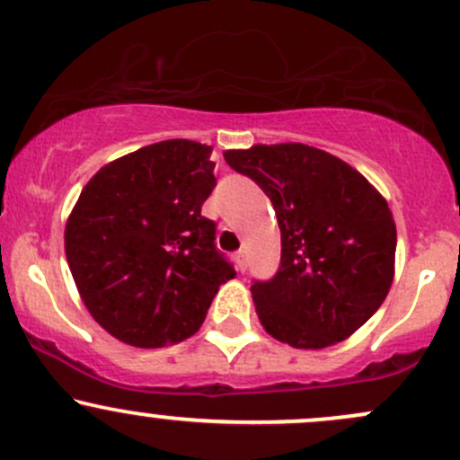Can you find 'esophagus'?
<instances>
[{
    "mask_svg": "<svg viewBox=\"0 0 460 460\" xmlns=\"http://www.w3.org/2000/svg\"><path fill=\"white\" fill-rule=\"evenodd\" d=\"M234 263H236V270L245 271V268H248V261H245V250L236 252V254H234Z\"/></svg>",
    "mask_w": 460,
    "mask_h": 460,
    "instance_id": "obj_1",
    "label": "esophagus"
}]
</instances>
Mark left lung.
Instances as JSON below:
<instances>
[{
    "instance_id": "8db88e82",
    "label": "left lung",
    "mask_w": 460,
    "mask_h": 460,
    "mask_svg": "<svg viewBox=\"0 0 460 460\" xmlns=\"http://www.w3.org/2000/svg\"><path fill=\"white\" fill-rule=\"evenodd\" d=\"M263 189L280 228V268L252 298L271 338L324 349L355 333L386 300L397 228L386 199L340 157L300 142L226 151Z\"/></svg>"
}]
</instances>
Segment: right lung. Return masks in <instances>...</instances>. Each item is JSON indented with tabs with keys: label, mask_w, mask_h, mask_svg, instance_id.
Masks as SVG:
<instances>
[{
	"label": "right lung",
	"mask_w": 460,
	"mask_h": 460,
	"mask_svg": "<svg viewBox=\"0 0 460 460\" xmlns=\"http://www.w3.org/2000/svg\"><path fill=\"white\" fill-rule=\"evenodd\" d=\"M208 145L164 140L102 166L67 217L66 256L92 318L140 349L197 333L236 271L201 206L215 189Z\"/></svg>",
	"instance_id": "obj_1"
}]
</instances>
